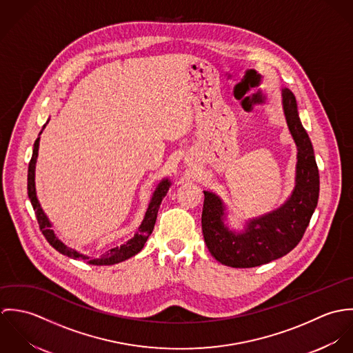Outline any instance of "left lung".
<instances>
[{
    "mask_svg": "<svg viewBox=\"0 0 353 353\" xmlns=\"http://www.w3.org/2000/svg\"><path fill=\"white\" fill-rule=\"evenodd\" d=\"M283 104L290 132L298 145L296 186L291 199L277 210L252 219L242 234L230 231L224 208L213 193L203 192L201 224L208 250L223 265L254 268L294 250L302 241L319 197V171L308 134L298 115L295 95L283 90Z\"/></svg>",
    "mask_w": 353,
    "mask_h": 353,
    "instance_id": "left-lung-1",
    "label": "left lung"
}]
</instances>
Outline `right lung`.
<instances>
[{
  "instance_id": "obj_1",
  "label": "right lung",
  "mask_w": 353,
  "mask_h": 353,
  "mask_svg": "<svg viewBox=\"0 0 353 353\" xmlns=\"http://www.w3.org/2000/svg\"><path fill=\"white\" fill-rule=\"evenodd\" d=\"M38 150H39V137L35 140L32 157H31L30 164H28V183H27L28 199H30V201L32 203V208L35 210L37 220H38V224H39V228H41L42 234L45 235L46 241L50 243L51 246L57 252H59L61 254H63V255H68L70 258H74V259L88 261L92 265H114V263L122 262V261L136 255L137 252H141V249L144 248L147 239L150 238V235H151L152 231H153V227H154V223H156V217H157V210L160 208L161 200L165 197V194H167V192H168V189L171 186V182L168 179L161 181L159 183V186L156 188V190L153 193V197H152L151 202H150L148 210L145 213V217H144L141 225L139 227V231L134 235V238L130 239L129 242H126L125 245H122L121 248H115V249L108 250L105 254H103L101 258L90 259V256L83 255V254H80V252H77L76 250L70 249V248H66L54 235V231L50 230V221L46 217V214L43 213V210H42V208H41V205L38 202V199H37V193H35V164H37V157H38Z\"/></svg>"
}]
</instances>
